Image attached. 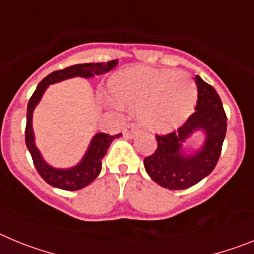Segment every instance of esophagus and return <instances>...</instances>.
<instances>
[{"mask_svg":"<svg viewBox=\"0 0 254 254\" xmlns=\"http://www.w3.org/2000/svg\"><path fill=\"white\" fill-rule=\"evenodd\" d=\"M136 133H137V127L134 125H127L123 129V136L126 138H133Z\"/></svg>","mask_w":254,"mask_h":254,"instance_id":"34e87169","label":"esophagus"}]
</instances>
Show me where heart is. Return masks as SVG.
<instances>
[{
    "instance_id": "1",
    "label": "heart",
    "mask_w": 254,
    "mask_h": 254,
    "mask_svg": "<svg viewBox=\"0 0 254 254\" xmlns=\"http://www.w3.org/2000/svg\"><path fill=\"white\" fill-rule=\"evenodd\" d=\"M111 87L118 102L137 107L143 126L161 133L181 127L198 98L196 82L186 71L128 68L112 78Z\"/></svg>"
}]
</instances>
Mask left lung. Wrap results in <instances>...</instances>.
<instances>
[{"label":"left lung","instance_id":"obj_1","mask_svg":"<svg viewBox=\"0 0 254 254\" xmlns=\"http://www.w3.org/2000/svg\"><path fill=\"white\" fill-rule=\"evenodd\" d=\"M196 112L176 132L156 136L158 149L143 160L150 178L168 190H186L197 185L216 167L226 133V114L214 87L198 75ZM201 133L199 147H185L187 139Z\"/></svg>","mask_w":254,"mask_h":254}]
</instances>
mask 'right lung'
<instances>
[{
	"instance_id": "1",
	"label": "right lung",
	"mask_w": 254,
	"mask_h": 254,
	"mask_svg": "<svg viewBox=\"0 0 254 254\" xmlns=\"http://www.w3.org/2000/svg\"><path fill=\"white\" fill-rule=\"evenodd\" d=\"M117 60L109 61L107 64H73L64 69H58L55 72L49 73L44 77L37 90L34 91L33 96L28 103V111H26V129H25V142L29 152H30L34 165L38 173L44 181L51 185L52 187L60 188L64 190H77L85 188L90 183H93L102 170V160L107 154L108 149L111 146L112 141L114 138L121 137L122 134H114L109 136L107 133H95L90 140V143L85 151L81 160L76 165L69 168H56L47 163L46 159L37 147L35 143V134L33 129V113L37 105L39 104L44 93L48 89L49 85L57 84V82L68 80L72 77H84L93 78L94 76L104 75L109 72L112 68L117 66Z\"/></svg>"
}]
</instances>
